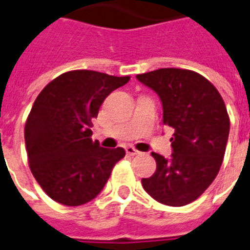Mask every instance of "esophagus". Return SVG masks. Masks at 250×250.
I'll return each instance as SVG.
<instances>
[{
    "label": "esophagus",
    "instance_id": "obj_1",
    "mask_svg": "<svg viewBox=\"0 0 250 250\" xmlns=\"http://www.w3.org/2000/svg\"><path fill=\"white\" fill-rule=\"evenodd\" d=\"M125 153L128 154V155H137V154H140L139 150H136L133 146H127L125 147Z\"/></svg>",
    "mask_w": 250,
    "mask_h": 250
}]
</instances>
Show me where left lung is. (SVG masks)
<instances>
[{
  "mask_svg": "<svg viewBox=\"0 0 250 250\" xmlns=\"http://www.w3.org/2000/svg\"><path fill=\"white\" fill-rule=\"evenodd\" d=\"M136 78L157 92L163 123L174 131L171 158L151 153L157 171L141 184L162 204L186 206L208 188L224 160L230 132L224 99L208 79L188 69L163 68Z\"/></svg>",
  "mask_w": 250,
  "mask_h": 250,
  "instance_id": "left-lung-1",
  "label": "left lung"
}]
</instances>
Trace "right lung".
<instances>
[{
	"label": "right lung",
	"mask_w": 250,
	"mask_h": 250,
	"mask_svg": "<svg viewBox=\"0 0 250 250\" xmlns=\"http://www.w3.org/2000/svg\"><path fill=\"white\" fill-rule=\"evenodd\" d=\"M129 77L95 70L66 72L37 96L24 129L30 171L52 200L69 207L96 198L110 177L123 147L93 143L92 119L109 95Z\"/></svg>",
	"instance_id": "obj_1"
}]
</instances>
